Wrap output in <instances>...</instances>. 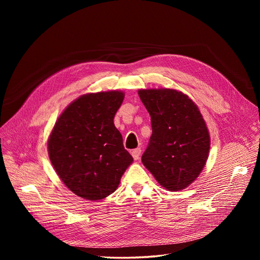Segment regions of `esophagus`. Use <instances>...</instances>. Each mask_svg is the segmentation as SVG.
<instances>
[{
  "instance_id": "esophagus-1",
  "label": "esophagus",
  "mask_w": 260,
  "mask_h": 260,
  "mask_svg": "<svg viewBox=\"0 0 260 260\" xmlns=\"http://www.w3.org/2000/svg\"><path fill=\"white\" fill-rule=\"evenodd\" d=\"M131 155H132V157H133V159H135V160H139V159H140V155H141V149H140V148L132 149Z\"/></svg>"
}]
</instances>
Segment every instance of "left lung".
Listing matches in <instances>:
<instances>
[{"label":"left lung","instance_id":"left-lung-1","mask_svg":"<svg viewBox=\"0 0 260 260\" xmlns=\"http://www.w3.org/2000/svg\"><path fill=\"white\" fill-rule=\"evenodd\" d=\"M138 93L153 130L142 162L166 190H183L206 165L210 148L206 122L198 105L181 91L161 88Z\"/></svg>","mask_w":260,"mask_h":260}]
</instances>
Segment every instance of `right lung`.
Returning <instances> with one entry per match:
<instances>
[{
    "mask_svg": "<svg viewBox=\"0 0 260 260\" xmlns=\"http://www.w3.org/2000/svg\"><path fill=\"white\" fill-rule=\"evenodd\" d=\"M123 99L124 93L118 90L84 94L54 124L48 140L50 160L59 179L79 198H107L133 161L114 124Z\"/></svg>",
    "mask_w": 260,
    "mask_h": 260,
    "instance_id": "right-lung-1",
    "label": "right lung"
}]
</instances>
